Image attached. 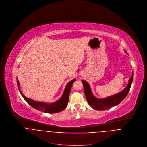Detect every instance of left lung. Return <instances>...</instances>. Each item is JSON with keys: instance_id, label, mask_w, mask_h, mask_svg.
Instances as JSON below:
<instances>
[{"instance_id": "8db88e82", "label": "left lung", "mask_w": 147, "mask_h": 147, "mask_svg": "<svg viewBox=\"0 0 147 147\" xmlns=\"http://www.w3.org/2000/svg\"><path fill=\"white\" fill-rule=\"evenodd\" d=\"M126 53L127 54L126 51ZM133 73L131 78L129 79L127 86L122 92L113 96L102 99H98L95 97L92 92L89 84L85 80H82L84 87V94L88 103L93 108L99 111L105 110L119 104L125 98L129 93L133 82Z\"/></svg>"}]
</instances>
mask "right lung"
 Returning a JSON list of instances; mask_svg holds the SVG:
<instances>
[{"instance_id":"1","label":"right lung","mask_w":147,"mask_h":147,"mask_svg":"<svg viewBox=\"0 0 147 147\" xmlns=\"http://www.w3.org/2000/svg\"><path fill=\"white\" fill-rule=\"evenodd\" d=\"M76 80L75 79H74L71 81H70L66 86L65 89L64 90V93L61 97L58 100V101L50 104H47L46 102H38L35 101L32 99L28 98L26 97L21 92L20 89V83L18 82V79H17V86L18 90L20 92V94H21L22 97L24 98V99L31 106H32L35 109L43 111L46 113H58L62 111H63L68 105V100H69V95L70 93V91L71 89V87L74 83V82Z\"/></svg>"}]
</instances>
